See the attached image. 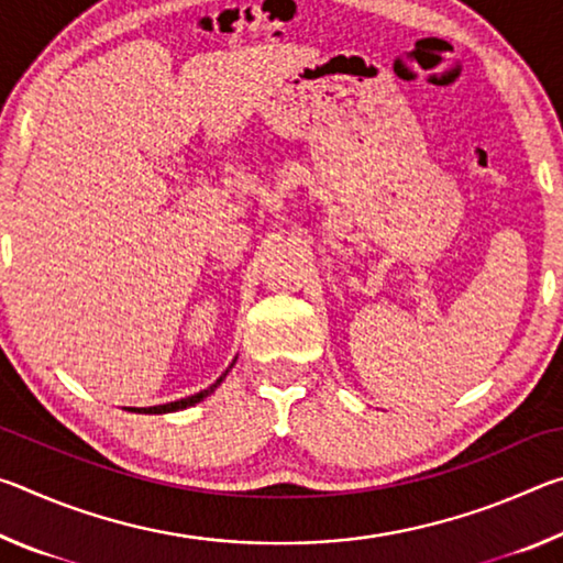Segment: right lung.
<instances>
[{"label":"right lung","instance_id":"obj_1","mask_svg":"<svg viewBox=\"0 0 563 563\" xmlns=\"http://www.w3.org/2000/svg\"><path fill=\"white\" fill-rule=\"evenodd\" d=\"M235 365V360L231 362V367ZM228 367V369H231ZM228 369L225 373L216 379V383L211 385V387H206V389H201V393H196V395H190V397H184V399H176V402H166V405H156V407H131L129 412H144V415H168V412H178V409H188V407H194V405H198V402H203V399L208 397V395H213L216 389H218V385L223 383L225 379V375H228Z\"/></svg>","mask_w":563,"mask_h":563}]
</instances>
